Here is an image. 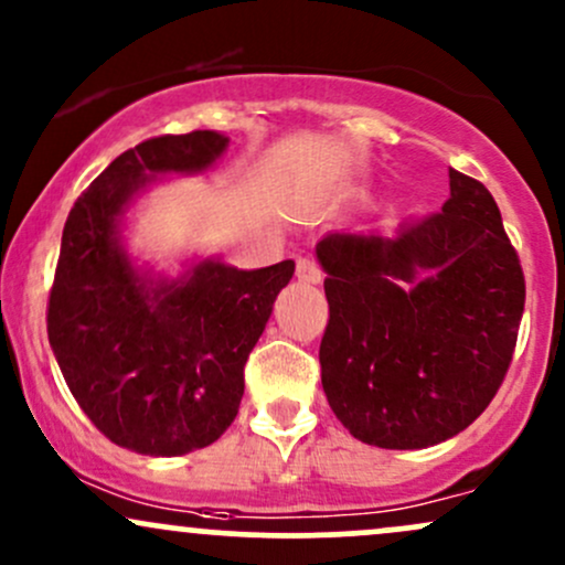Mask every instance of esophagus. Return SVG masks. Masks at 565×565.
Returning <instances> with one entry per match:
<instances>
[{
    "instance_id": "1",
    "label": "esophagus",
    "mask_w": 565,
    "mask_h": 565,
    "mask_svg": "<svg viewBox=\"0 0 565 565\" xmlns=\"http://www.w3.org/2000/svg\"><path fill=\"white\" fill-rule=\"evenodd\" d=\"M297 278L308 284H319L323 278L321 265L316 263L313 257H300V260H297Z\"/></svg>"
}]
</instances>
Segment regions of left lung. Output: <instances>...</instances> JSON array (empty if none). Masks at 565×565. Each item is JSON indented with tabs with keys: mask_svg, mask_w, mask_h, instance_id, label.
<instances>
[{
	"mask_svg": "<svg viewBox=\"0 0 565 565\" xmlns=\"http://www.w3.org/2000/svg\"><path fill=\"white\" fill-rule=\"evenodd\" d=\"M444 210L393 236L329 233L321 385L350 436L425 449L491 404L526 302V278L489 188L449 170Z\"/></svg>",
	"mask_w": 565,
	"mask_h": 565,
	"instance_id": "obj_1",
	"label": "left lung"
}]
</instances>
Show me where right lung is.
Listing matches in <instances>:
<instances>
[{
	"label": "right lung",
	"mask_w": 565,
	"mask_h": 565,
	"mask_svg": "<svg viewBox=\"0 0 565 565\" xmlns=\"http://www.w3.org/2000/svg\"><path fill=\"white\" fill-rule=\"evenodd\" d=\"M225 135H159L116 157L71 206L47 302V337L71 395L116 446L178 457L215 444L238 414L244 366L295 263H199L153 281L116 225L153 174L215 164Z\"/></svg>",
	"instance_id": "add662e5"
}]
</instances>
